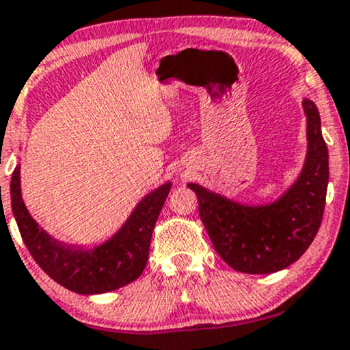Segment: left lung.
<instances>
[{"mask_svg": "<svg viewBox=\"0 0 350 350\" xmlns=\"http://www.w3.org/2000/svg\"><path fill=\"white\" fill-rule=\"evenodd\" d=\"M306 159L296 180L276 200L243 203L200 183H188L198 198L200 218L226 265L248 274L288 268L309 248L319 230L329 182L327 145L316 104L302 99Z\"/></svg>", "mask_w": 350, "mask_h": 350, "instance_id": "obj_1", "label": "left lung"}]
</instances>
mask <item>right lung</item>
<instances>
[{"instance_id": "add662e5", "label": "right lung", "mask_w": 350, "mask_h": 350, "mask_svg": "<svg viewBox=\"0 0 350 350\" xmlns=\"http://www.w3.org/2000/svg\"><path fill=\"white\" fill-rule=\"evenodd\" d=\"M19 170L21 167L16 165L11 176V208L26 248L51 280L69 291L89 296L116 291L142 274L157 218L172 188L170 180L142 196L111 238L96 246H84L51 237L31 217L23 200Z\"/></svg>"}]
</instances>
